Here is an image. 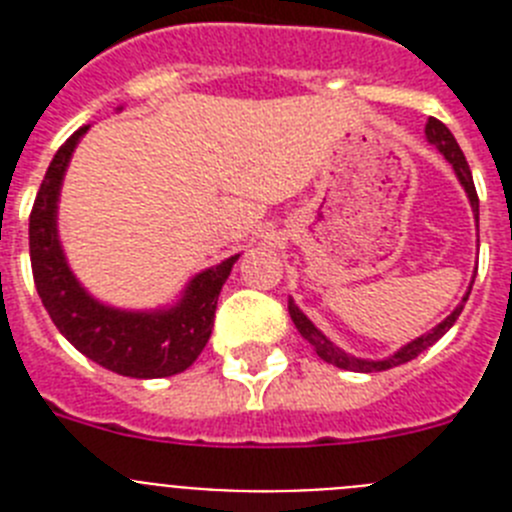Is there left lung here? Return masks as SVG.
I'll list each match as a JSON object with an SVG mask.
<instances>
[{
    "instance_id": "1",
    "label": "left lung",
    "mask_w": 512,
    "mask_h": 512,
    "mask_svg": "<svg viewBox=\"0 0 512 512\" xmlns=\"http://www.w3.org/2000/svg\"><path fill=\"white\" fill-rule=\"evenodd\" d=\"M425 138H428V143H431V146L436 148V151L441 153L446 161H449L451 169H454L456 179H459V184L464 187V192H467L469 205H472V212H474V223H477V230H479L477 189H474L472 171H469L467 158H464V153H461L459 143H456V138L451 135V130L446 128L441 120H436V117H431V120H428V125H425ZM472 284H474V279H472ZM469 292H472V287L467 289V295L461 297V302L454 307V312H451L449 318H443L436 328H431L428 333H423L420 338H415V341L405 343L402 348H397L395 354L384 356V359H359V356L346 354L343 348H338L336 343L330 341L323 330L318 328V325L307 318L305 312L295 305V300H292V297H289V318H292L295 328L300 330V336L305 338L312 348H315V354H318L323 361H328V364L338 366V369H348V372H361V374L387 372V369H392V366H400V364H408V361H413L415 356L423 354L425 348L433 346V343H436L443 333H449V328L456 323V318L461 315V310H464V302L469 300Z\"/></svg>"
}]
</instances>
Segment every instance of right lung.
I'll return each instance as SVG.
<instances>
[{"label":"right lung","mask_w":512,"mask_h":512,"mask_svg":"<svg viewBox=\"0 0 512 512\" xmlns=\"http://www.w3.org/2000/svg\"><path fill=\"white\" fill-rule=\"evenodd\" d=\"M87 130L89 125L79 128L58 148L30 212L35 287L61 336L87 359L122 377H174L189 369L210 341L217 297L241 253L194 274L179 300L156 310H125L89 295L71 271L58 235L63 176Z\"/></svg>","instance_id":"right-lung-1"}]
</instances>
